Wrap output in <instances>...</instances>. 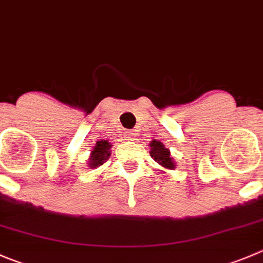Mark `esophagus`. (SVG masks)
I'll list each match as a JSON object with an SVG mask.
<instances>
[{"mask_svg":"<svg viewBox=\"0 0 263 263\" xmlns=\"http://www.w3.org/2000/svg\"><path fill=\"white\" fill-rule=\"evenodd\" d=\"M134 138H136L134 130H127L124 133V139H126V141H134Z\"/></svg>","mask_w":263,"mask_h":263,"instance_id":"34e87169","label":"esophagus"}]
</instances>
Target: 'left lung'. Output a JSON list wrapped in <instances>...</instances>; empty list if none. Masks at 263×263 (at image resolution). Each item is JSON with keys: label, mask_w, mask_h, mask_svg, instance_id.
Returning a JSON list of instances; mask_svg holds the SVG:
<instances>
[{"label": "left lung", "mask_w": 263, "mask_h": 263, "mask_svg": "<svg viewBox=\"0 0 263 263\" xmlns=\"http://www.w3.org/2000/svg\"><path fill=\"white\" fill-rule=\"evenodd\" d=\"M149 147H151V151H149L151 157H154V160L157 164H160L165 169H174L176 167V164H174L173 159L171 156V151L165 148V146L161 142L154 139L149 143Z\"/></svg>", "instance_id": "left-lung-1"}]
</instances>
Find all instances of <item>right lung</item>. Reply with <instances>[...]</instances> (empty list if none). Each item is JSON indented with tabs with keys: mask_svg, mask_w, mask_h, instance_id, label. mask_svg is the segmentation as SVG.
<instances>
[{
	"mask_svg": "<svg viewBox=\"0 0 263 263\" xmlns=\"http://www.w3.org/2000/svg\"><path fill=\"white\" fill-rule=\"evenodd\" d=\"M111 146L112 144L107 141H99L97 142L96 147L91 151V155L89 157V167L90 169H96V167L101 166L109 156H111Z\"/></svg>",
	"mask_w": 263,
	"mask_h": 263,
	"instance_id": "add662e5",
	"label": "right lung"
}]
</instances>
